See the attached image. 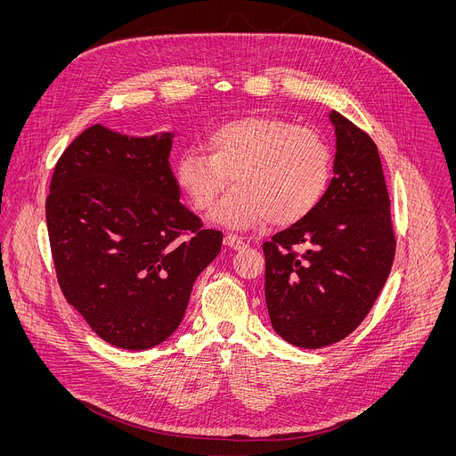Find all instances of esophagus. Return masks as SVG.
Segmentation results:
<instances>
[{
	"label": "esophagus",
	"mask_w": 456,
	"mask_h": 456,
	"mask_svg": "<svg viewBox=\"0 0 456 456\" xmlns=\"http://www.w3.org/2000/svg\"><path fill=\"white\" fill-rule=\"evenodd\" d=\"M224 245H227V247H231V248H234V250H240V248L247 247V243H245L240 236H236V234H232V232H227V234L224 236Z\"/></svg>",
	"instance_id": "1"
}]
</instances>
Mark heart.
Wrapping results in <instances>:
<instances>
[{"instance_id":"b5f03b06","label":"heart","mask_w":456,"mask_h":456,"mask_svg":"<svg viewBox=\"0 0 456 456\" xmlns=\"http://www.w3.org/2000/svg\"><path fill=\"white\" fill-rule=\"evenodd\" d=\"M208 150H183L175 178L192 208L208 211L231 229H248L271 220L292 225L310 215L327 192L332 175L329 142L312 127L281 117H241L218 124L204 139Z\"/></svg>"}]
</instances>
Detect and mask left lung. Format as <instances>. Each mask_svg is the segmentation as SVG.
<instances>
[{"mask_svg":"<svg viewBox=\"0 0 456 456\" xmlns=\"http://www.w3.org/2000/svg\"><path fill=\"white\" fill-rule=\"evenodd\" d=\"M330 120L336 159L327 192L310 215L264 243L273 329L299 348L334 345L359 327L397 243L375 142L341 113Z\"/></svg>","mask_w":456,"mask_h":456,"instance_id":"1","label":"left lung"}]
</instances>
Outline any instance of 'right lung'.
I'll use <instances>...</instances> for the list:
<instances>
[{
  "instance_id": "right-lung-1",
  "label": "right lung",
  "mask_w": 456,
  "mask_h": 456,
  "mask_svg": "<svg viewBox=\"0 0 456 456\" xmlns=\"http://www.w3.org/2000/svg\"><path fill=\"white\" fill-rule=\"evenodd\" d=\"M173 134L127 137L94 124L55 164L46 227L59 287L106 343L148 350L182 322L222 232L180 204Z\"/></svg>"
}]
</instances>
